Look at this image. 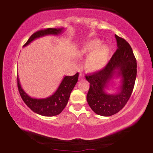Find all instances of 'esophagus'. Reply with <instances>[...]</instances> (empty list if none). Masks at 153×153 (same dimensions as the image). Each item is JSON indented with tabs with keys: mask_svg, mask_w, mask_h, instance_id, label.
<instances>
[{
	"mask_svg": "<svg viewBox=\"0 0 153 153\" xmlns=\"http://www.w3.org/2000/svg\"><path fill=\"white\" fill-rule=\"evenodd\" d=\"M83 77H84V76H83L82 74H79V79H82V78H83Z\"/></svg>",
	"mask_w": 153,
	"mask_h": 153,
	"instance_id": "obj_1",
	"label": "esophagus"
}]
</instances>
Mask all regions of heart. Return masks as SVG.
Returning <instances> with one entry per match:
<instances>
[{"instance_id":"b5f03b06","label":"heart","mask_w":153,"mask_h":153,"mask_svg":"<svg viewBox=\"0 0 153 153\" xmlns=\"http://www.w3.org/2000/svg\"><path fill=\"white\" fill-rule=\"evenodd\" d=\"M80 53L83 56L88 55L85 62L86 70L94 73L102 70L106 66L109 48L107 45L101 44L100 40L94 39L83 46Z\"/></svg>"}]
</instances>
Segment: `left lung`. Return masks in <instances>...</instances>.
<instances>
[{
	"mask_svg": "<svg viewBox=\"0 0 153 153\" xmlns=\"http://www.w3.org/2000/svg\"><path fill=\"white\" fill-rule=\"evenodd\" d=\"M118 49L103 69L85 77L90 83L87 100L96 114L110 117L123 108L128 102L137 77V60L130 44L115 34ZM121 79L118 91L109 94L106 89L114 79Z\"/></svg>",
	"mask_w": 153,
	"mask_h": 153,
	"instance_id": "obj_1",
	"label": "left lung"
}]
</instances>
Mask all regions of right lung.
<instances>
[{
  "mask_svg": "<svg viewBox=\"0 0 153 153\" xmlns=\"http://www.w3.org/2000/svg\"><path fill=\"white\" fill-rule=\"evenodd\" d=\"M64 27L47 28L37 31L32 34L23 46H26L36 39L46 35H58L64 31ZM79 74L72 76H64L57 89L53 95L45 98H34L25 93L17 76V85L21 98L27 107L38 114L44 117H54L59 114L67 105L70 94L76 86Z\"/></svg>",
  "mask_w": 153,
  "mask_h": 153,
  "instance_id": "add662e5",
  "label": "right lung"
}]
</instances>
